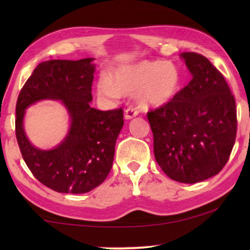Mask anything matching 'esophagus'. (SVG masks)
I'll return each mask as SVG.
<instances>
[{
	"label": "esophagus",
	"instance_id": "esophagus-1",
	"mask_svg": "<svg viewBox=\"0 0 250 250\" xmlns=\"http://www.w3.org/2000/svg\"><path fill=\"white\" fill-rule=\"evenodd\" d=\"M139 115V111L136 110L135 108H127L125 110V114H124V118L126 121H129V119L136 117V116Z\"/></svg>",
	"mask_w": 250,
	"mask_h": 250
}]
</instances>
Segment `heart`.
<instances>
[{"label":"heart","instance_id":"b5f03b06","mask_svg":"<svg viewBox=\"0 0 250 250\" xmlns=\"http://www.w3.org/2000/svg\"><path fill=\"white\" fill-rule=\"evenodd\" d=\"M182 86V76L169 61L141 60L122 64L108 76H101L97 95L104 104H112L123 94H136L142 107L153 108L169 104Z\"/></svg>","mask_w":250,"mask_h":250}]
</instances>
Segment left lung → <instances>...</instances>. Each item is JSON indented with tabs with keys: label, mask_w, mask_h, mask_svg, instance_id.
Here are the masks:
<instances>
[{
	"label": "left lung",
	"mask_w": 250,
	"mask_h": 250,
	"mask_svg": "<svg viewBox=\"0 0 250 250\" xmlns=\"http://www.w3.org/2000/svg\"><path fill=\"white\" fill-rule=\"evenodd\" d=\"M192 80L169 104L148 112L156 162L167 176L197 183L220 173L237 135L234 97L201 54H180Z\"/></svg>",
	"instance_id": "obj_1"
}]
</instances>
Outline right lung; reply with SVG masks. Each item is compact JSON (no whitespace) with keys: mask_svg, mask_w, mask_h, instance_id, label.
Here are the masks:
<instances>
[{"mask_svg":"<svg viewBox=\"0 0 250 250\" xmlns=\"http://www.w3.org/2000/svg\"><path fill=\"white\" fill-rule=\"evenodd\" d=\"M94 58L49 60L35 68L20 91L16 107V136L34 176L57 192L86 193L107 179L115 146L124 125L122 109L101 111L91 107ZM60 101L70 116V128L52 149L29 141L23 121L36 102Z\"/></svg>","mask_w":250,"mask_h":250,"instance_id":"right-lung-1","label":"right lung"}]
</instances>
